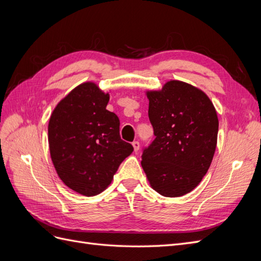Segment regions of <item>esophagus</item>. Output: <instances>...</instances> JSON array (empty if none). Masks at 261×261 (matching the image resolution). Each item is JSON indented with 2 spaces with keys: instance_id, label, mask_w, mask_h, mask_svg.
<instances>
[{
  "instance_id": "1",
  "label": "esophagus",
  "mask_w": 261,
  "mask_h": 261,
  "mask_svg": "<svg viewBox=\"0 0 261 261\" xmlns=\"http://www.w3.org/2000/svg\"><path fill=\"white\" fill-rule=\"evenodd\" d=\"M133 147H134V150H135V152H137L138 150H139V147H140L139 141H138V140L133 141Z\"/></svg>"
}]
</instances>
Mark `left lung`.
I'll list each match as a JSON object with an SVG mask.
<instances>
[{"label": "left lung", "instance_id": "obj_1", "mask_svg": "<svg viewBox=\"0 0 261 261\" xmlns=\"http://www.w3.org/2000/svg\"><path fill=\"white\" fill-rule=\"evenodd\" d=\"M147 94L155 138L143 149L141 167L155 192L183 196L200 183L211 164L219 129L216 109L206 93L178 81Z\"/></svg>", "mask_w": 261, "mask_h": 261}]
</instances>
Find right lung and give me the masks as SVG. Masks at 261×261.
Returning <instances> with one entry per match:
<instances>
[{"instance_id":"1","label":"right lung","mask_w":261,"mask_h":261,"mask_svg":"<svg viewBox=\"0 0 261 261\" xmlns=\"http://www.w3.org/2000/svg\"><path fill=\"white\" fill-rule=\"evenodd\" d=\"M108 102V93L85 83L70 91L50 117L49 146L54 168L63 183L85 196L105 191L134 150L121 139L120 120L106 109Z\"/></svg>"}]
</instances>
